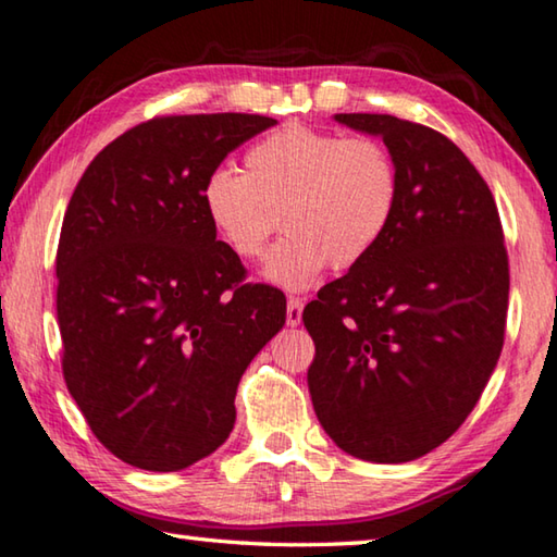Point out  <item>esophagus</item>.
<instances>
[{
  "label": "esophagus",
  "mask_w": 557,
  "mask_h": 557,
  "mask_svg": "<svg viewBox=\"0 0 557 557\" xmlns=\"http://www.w3.org/2000/svg\"><path fill=\"white\" fill-rule=\"evenodd\" d=\"M300 318H304V298L288 296V300H286V323L290 327H296V325H300Z\"/></svg>",
  "instance_id": "obj_1"
}]
</instances>
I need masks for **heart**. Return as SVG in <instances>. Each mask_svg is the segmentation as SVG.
Segmentation results:
<instances>
[{"instance_id":"obj_1","label":"heart","mask_w":557,"mask_h":557,"mask_svg":"<svg viewBox=\"0 0 557 557\" xmlns=\"http://www.w3.org/2000/svg\"><path fill=\"white\" fill-rule=\"evenodd\" d=\"M403 180L385 143L370 135L290 123L246 152V172L216 168L202 185L205 214L239 259L269 251L263 278L304 290L327 263L350 269L368 259L395 222Z\"/></svg>"}]
</instances>
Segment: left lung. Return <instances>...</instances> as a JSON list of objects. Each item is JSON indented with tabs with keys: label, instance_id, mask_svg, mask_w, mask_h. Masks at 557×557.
<instances>
[{
	"label": "left lung",
	"instance_id": "1",
	"mask_svg": "<svg viewBox=\"0 0 557 557\" xmlns=\"http://www.w3.org/2000/svg\"><path fill=\"white\" fill-rule=\"evenodd\" d=\"M380 135L403 180L395 222L368 259L304 311L308 389L350 457L405 463L459 430L504 348L508 253L498 209L467 154L432 127L338 113Z\"/></svg>",
	"mask_w": 557,
	"mask_h": 557
}]
</instances>
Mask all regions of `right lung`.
<instances>
[{
  "mask_svg": "<svg viewBox=\"0 0 557 557\" xmlns=\"http://www.w3.org/2000/svg\"><path fill=\"white\" fill-rule=\"evenodd\" d=\"M271 125L152 117L106 145L71 195L57 251L63 380L96 440L135 469L180 471L219 449L244 370L286 323V296L244 284L199 195Z\"/></svg>",
  "mask_w": 557,
  "mask_h": 557,
  "instance_id": "add662e5",
  "label": "right lung"
}]
</instances>
